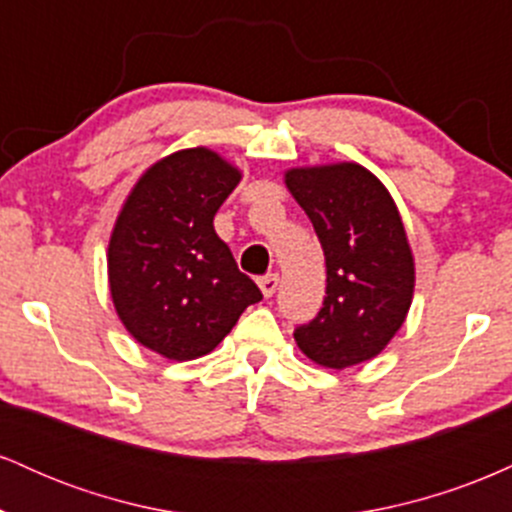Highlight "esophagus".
Masks as SVG:
<instances>
[{
  "mask_svg": "<svg viewBox=\"0 0 512 512\" xmlns=\"http://www.w3.org/2000/svg\"><path fill=\"white\" fill-rule=\"evenodd\" d=\"M260 289L264 293V298H272L274 293H276V289H279V276H276V274L262 276V279H260Z\"/></svg>",
  "mask_w": 512,
  "mask_h": 512,
  "instance_id": "obj_1",
  "label": "esophagus"
}]
</instances>
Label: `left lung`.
I'll use <instances>...</instances> for the list:
<instances>
[{
    "label": "left lung",
    "mask_w": 512,
    "mask_h": 512,
    "mask_svg": "<svg viewBox=\"0 0 512 512\" xmlns=\"http://www.w3.org/2000/svg\"><path fill=\"white\" fill-rule=\"evenodd\" d=\"M286 187L313 221L327 267L320 313L293 337L320 366L370 361L402 327L414 293V260L395 202L356 163L293 168Z\"/></svg>",
    "instance_id": "8db88e82"
}]
</instances>
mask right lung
I'll list each match as a JSON object with an SVG mask.
<instances>
[{"label":"right lung","instance_id":"1","mask_svg":"<svg viewBox=\"0 0 512 512\" xmlns=\"http://www.w3.org/2000/svg\"><path fill=\"white\" fill-rule=\"evenodd\" d=\"M240 173L209 149H185L142 175L108 248L117 315L139 344L173 361L209 354L262 301L214 231Z\"/></svg>","mask_w":512,"mask_h":512}]
</instances>
